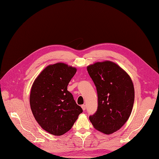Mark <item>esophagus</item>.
<instances>
[{"label":"esophagus","instance_id":"esophagus-1","mask_svg":"<svg viewBox=\"0 0 159 159\" xmlns=\"http://www.w3.org/2000/svg\"><path fill=\"white\" fill-rule=\"evenodd\" d=\"M81 107H82V110H86V105H82L81 106Z\"/></svg>","mask_w":159,"mask_h":159}]
</instances>
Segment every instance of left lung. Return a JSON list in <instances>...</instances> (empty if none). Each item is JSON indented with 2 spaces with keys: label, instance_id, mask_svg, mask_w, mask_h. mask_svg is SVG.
Segmentation results:
<instances>
[{
  "label": "left lung",
  "instance_id": "obj_1",
  "mask_svg": "<svg viewBox=\"0 0 159 159\" xmlns=\"http://www.w3.org/2000/svg\"><path fill=\"white\" fill-rule=\"evenodd\" d=\"M87 71L96 86L98 107L89 117L93 127L105 134L118 130L128 120L134 101L133 81L127 73L111 61L95 62Z\"/></svg>",
  "mask_w": 159,
  "mask_h": 159
}]
</instances>
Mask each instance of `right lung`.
<instances>
[{
	"label": "right lung",
	"mask_w": 159,
	"mask_h": 159,
	"mask_svg": "<svg viewBox=\"0 0 159 159\" xmlns=\"http://www.w3.org/2000/svg\"><path fill=\"white\" fill-rule=\"evenodd\" d=\"M76 72V67L64 63L49 65L32 86L30 105L34 118L51 134L61 136L67 133L82 112L67 90L69 82Z\"/></svg>",
	"instance_id": "obj_1"
}]
</instances>
